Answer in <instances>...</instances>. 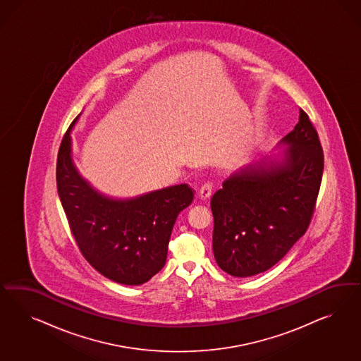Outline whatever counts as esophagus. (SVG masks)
<instances>
[{"instance_id":"esophagus-1","label":"esophagus","mask_w":361,"mask_h":361,"mask_svg":"<svg viewBox=\"0 0 361 361\" xmlns=\"http://www.w3.org/2000/svg\"><path fill=\"white\" fill-rule=\"evenodd\" d=\"M212 190H213V185L210 183H205L204 185L200 188L198 196L201 197L202 200H207V198L212 196Z\"/></svg>"}]
</instances>
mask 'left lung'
<instances>
[{"instance_id":"8db88e82","label":"left lung","mask_w":361,"mask_h":361,"mask_svg":"<svg viewBox=\"0 0 361 361\" xmlns=\"http://www.w3.org/2000/svg\"><path fill=\"white\" fill-rule=\"evenodd\" d=\"M279 144V154L235 171L210 201L214 258L233 276L273 267L306 233L314 214L324 156L303 109Z\"/></svg>"}]
</instances>
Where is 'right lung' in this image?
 <instances>
[{
    "instance_id": "add662e5",
    "label": "right lung",
    "mask_w": 361,
    "mask_h": 361,
    "mask_svg": "<svg viewBox=\"0 0 361 361\" xmlns=\"http://www.w3.org/2000/svg\"><path fill=\"white\" fill-rule=\"evenodd\" d=\"M61 142L56 186L78 247L87 262L116 283L139 286L164 267L176 219L193 201L186 184L131 198L100 193L78 172L71 154V130Z\"/></svg>"
}]
</instances>
